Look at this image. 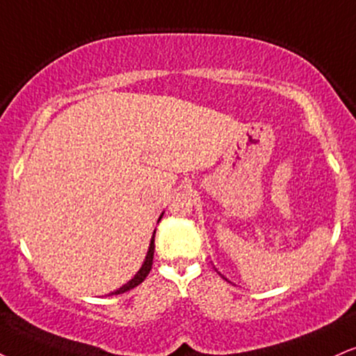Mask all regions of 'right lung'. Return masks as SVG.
Masks as SVG:
<instances>
[{"mask_svg":"<svg viewBox=\"0 0 356 356\" xmlns=\"http://www.w3.org/2000/svg\"><path fill=\"white\" fill-rule=\"evenodd\" d=\"M161 220V219H159ZM154 237H156V230H154V235H152V241H151V245H149V252H147V255H145V260H144V264H143V267H140V270L136 273L134 275V278H132L131 282H127L126 285H122L121 289L119 290H115V295L118 293H124V292H127V290H131V289H134V286H137L139 284H143L144 282V278L149 275V272H151V268H152V260H154V248H156V245H154Z\"/></svg>","mask_w":356,"mask_h":356,"instance_id":"right-lung-1","label":"right lung"}]
</instances>
